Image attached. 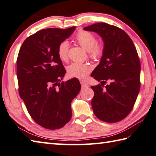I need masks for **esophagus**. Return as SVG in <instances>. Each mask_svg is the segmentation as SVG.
<instances>
[{
    "label": "esophagus",
    "instance_id": "34e87169",
    "mask_svg": "<svg viewBox=\"0 0 156 156\" xmlns=\"http://www.w3.org/2000/svg\"><path fill=\"white\" fill-rule=\"evenodd\" d=\"M80 84L82 85V87H89V84H88L87 83H85V82H83V81H80Z\"/></svg>",
    "mask_w": 156,
    "mask_h": 156
}]
</instances>
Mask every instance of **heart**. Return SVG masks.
Here are the masks:
<instances>
[{"mask_svg": "<svg viewBox=\"0 0 156 156\" xmlns=\"http://www.w3.org/2000/svg\"><path fill=\"white\" fill-rule=\"evenodd\" d=\"M75 39L87 51L90 58L98 60L102 56L105 45L103 41H96V37L93 33L84 30H80L76 35ZM69 43L67 41H62L57 48L58 56L62 61H67ZM92 69L93 67L89 63H72L67 67V71L70 77L84 79L91 72Z\"/></svg>", "mask_w": 156, "mask_h": 156, "instance_id": "heart-1", "label": "heart"}]
</instances>
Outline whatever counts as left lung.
<instances>
[{
	"label": "left lung",
	"mask_w": 156,
	"mask_h": 156,
	"mask_svg": "<svg viewBox=\"0 0 156 156\" xmlns=\"http://www.w3.org/2000/svg\"><path fill=\"white\" fill-rule=\"evenodd\" d=\"M102 38L105 49L92 77L101 84L91 86L92 108L99 119L116 123L133 109L140 87V62L134 43L120 28L104 22L84 28ZM107 81L110 84H104Z\"/></svg>",
	"instance_id": "1"
}]
</instances>
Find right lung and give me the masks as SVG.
Segmentation results:
<instances>
[{
	"instance_id": "right-lung-1",
	"label": "right lung",
	"mask_w": 156,
	"mask_h": 156,
	"mask_svg": "<svg viewBox=\"0 0 156 156\" xmlns=\"http://www.w3.org/2000/svg\"><path fill=\"white\" fill-rule=\"evenodd\" d=\"M76 29H46L25 39L17 58L19 94L33 119L48 129L61 128L72 118L71 103L81 85L77 78L61 81L66 70L58 45Z\"/></svg>"
}]
</instances>
